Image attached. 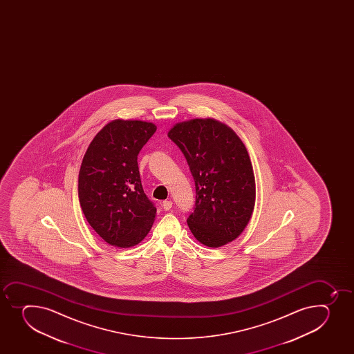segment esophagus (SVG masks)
Returning a JSON list of instances; mask_svg holds the SVG:
<instances>
[{"label":"esophagus","mask_w":354,"mask_h":354,"mask_svg":"<svg viewBox=\"0 0 354 354\" xmlns=\"http://www.w3.org/2000/svg\"><path fill=\"white\" fill-rule=\"evenodd\" d=\"M171 205H173V203L171 201H164L162 202V207H164L165 211L171 210Z\"/></svg>","instance_id":"obj_1"}]
</instances>
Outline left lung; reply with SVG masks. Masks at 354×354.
Instances as JSON below:
<instances>
[{
	"label": "left lung",
	"mask_w": 354,
	"mask_h": 354,
	"mask_svg": "<svg viewBox=\"0 0 354 354\" xmlns=\"http://www.w3.org/2000/svg\"><path fill=\"white\" fill-rule=\"evenodd\" d=\"M168 137L186 158L196 203L187 223L203 245L218 248L241 234L255 207V175L240 137L214 119L176 123Z\"/></svg>",
	"instance_id": "left-lung-1"
}]
</instances>
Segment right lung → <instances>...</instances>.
<instances>
[{
  "mask_svg": "<svg viewBox=\"0 0 354 354\" xmlns=\"http://www.w3.org/2000/svg\"><path fill=\"white\" fill-rule=\"evenodd\" d=\"M153 123L113 120L92 140L78 175V197L88 224L109 245H138L157 209L140 183L137 156L156 133Z\"/></svg>",
  "mask_w": 354,
  "mask_h": 354,
  "instance_id": "right-lung-1",
  "label": "right lung"
}]
</instances>
